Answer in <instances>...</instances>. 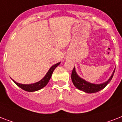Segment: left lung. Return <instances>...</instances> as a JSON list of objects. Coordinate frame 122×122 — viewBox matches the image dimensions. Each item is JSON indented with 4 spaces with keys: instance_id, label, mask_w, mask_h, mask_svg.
Returning a JSON list of instances; mask_svg holds the SVG:
<instances>
[{
    "instance_id": "obj_1",
    "label": "left lung",
    "mask_w": 122,
    "mask_h": 122,
    "mask_svg": "<svg viewBox=\"0 0 122 122\" xmlns=\"http://www.w3.org/2000/svg\"><path fill=\"white\" fill-rule=\"evenodd\" d=\"M115 71V69H114L110 77L105 82L101 84H93L86 81L82 78L80 77L77 74L76 68L74 67L73 69L72 75H71V79H72V82L74 85L75 86V87H77L78 89L84 92H87V93H94V92L100 91L107 86V84L111 81L112 77L113 76Z\"/></svg>"
}]
</instances>
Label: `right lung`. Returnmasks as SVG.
I'll return each instance as SVG.
<instances>
[{"mask_svg":"<svg viewBox=\"0 0 122 122\" xmlns=\"http://www.w3.org/2000/svg\"><path fill=\"white\" fill-rule=\"evenodd\" d=\"M60 64V62H58L57 64H55V65L51 66L50 69L48 70V71L47 72V73L46 74V75L44 76V77L41 79L38 82H35V83L33 84H20L18 83L17 82H15V81H14L12 79V80L14 82V83L19 86L20 88H21L23 90L26 91H28V92H34V91H38L41 89L43 88V87L45 86L46 84H48V82H49L50 79L51 77V75L53 74V71L55 70V68L58 66H59Z\"/></svg>","mask_w":122,"mask_h":122,"instance_id":"obj_1","label":"right lung"}]
</instances>
